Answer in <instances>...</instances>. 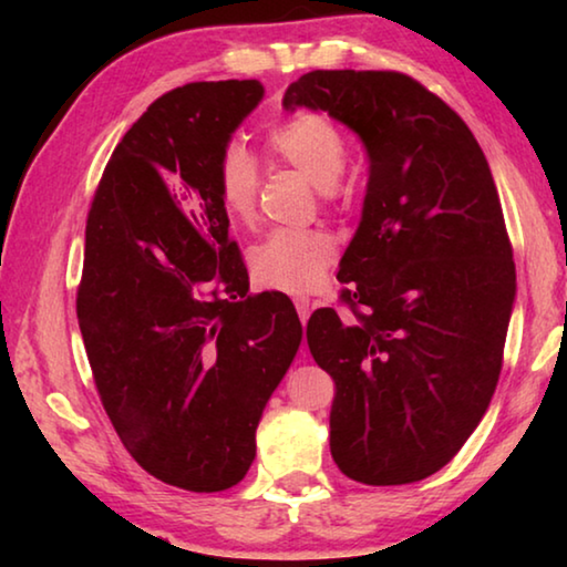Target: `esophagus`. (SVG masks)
Wrapping results in <instances>:
<instances>
[{
    "mask_svg": "<svg viewBox=\"0 0 567 567\" xmlns=\"http://www.w3.org/2000/svg\"><path fill=\"white\" fill-rule=\"evenodd\" d=\"M295 307H297V315H300V320L307 322V318H310V312H312V300H310V297H305V295L295 297ZM300 354L305 358V344H302Z\"/></svg>",
    "mask_w": 567,
    "mask_h": 567,
    "instance_id": "34e87169",
    "label": "esophagus"
}]
</instances>
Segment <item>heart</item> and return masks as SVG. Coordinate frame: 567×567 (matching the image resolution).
Segmentation results:
<instances>
[{"instance_id":"1","label":"heart","mask_w":567,"mask_h":567,"mask_svg":"<svg viewBox=\"0 0 567 567\" xmlns=\"http://www.w3.org/2000/svg\"><path fill=\"white\" fill-rule=\"evenodd\" d=\"M265 150L280 165L318 185L324 205H334L344 195L340 185L348 165V137L330 117L302 110L270 124L265 130ZM262 172L245 147L229 142L215 159V192L225 215L237 227L257 225ZM338 257V243L322 227L277 229L252 249L255 280L282 292H310L320 287Z\"/></svg>"}]
</instances>
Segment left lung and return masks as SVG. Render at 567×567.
<instances>
[{
    "label": "left lung",
    "instance_id": "1",
    "mask_svg": "<svg viewBox=\"0 0 567 567\" xmlns=\"http://www.w3.org/2000/svg\"><path fill=\"white\" fill-rule=\"evenodd\" d=\"M332 114L370 155L338 305L307 320L334 382L330 453L364 485L437 473L503 370L515 262L491 165L463 117L410 74L315 70L285 107Z\"/></svg>",
    "mask_w": 567,
    "mask_h": 567
}]
</instances>
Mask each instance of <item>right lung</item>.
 Wrapping results in <instances>:
<instances>
[{"instance_id":"1","label":"right lung","mask_w":567,"mask_h":567,"mask_svg":"<svg viewBox=\"0 0 567 567\" xmlns=\"http://www.w3.org/2000/svg\"><path fill=\"white\" fill-rule=\"evenodd\" d=\"M262 100L257 80L189 82L150 104L94 189L76 320L104 412L150 475L237 485L302 340L282 292L249 295L215 159Z\"/></svg>"}]
</instances>
